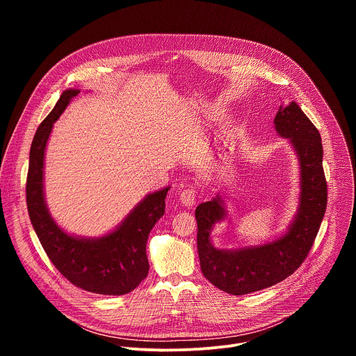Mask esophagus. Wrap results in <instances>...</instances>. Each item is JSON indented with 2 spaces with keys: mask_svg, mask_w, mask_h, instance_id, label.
I'll use <instances>...</instances> for the list:
<instances>
[{
  "mask_svg": "<svg viewBox=\"0 0 356 356\" xmlns=\"http://www.w3.org/2000/svg\"><path fill=\"white\" fill-rule=\"evenodd\" d=\"M195 197H197V188L194 186H188L186 187L181 193H180V201L181 204H184L186 207H193L195 204Z\"/></svg>",
  "mask_w": 356,
  "mask_h": 356,
  "instance_id": "obj_1",
  "label": "esophagus"
}]
</instances>
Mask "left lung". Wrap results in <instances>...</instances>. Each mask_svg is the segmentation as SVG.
Listing matches in <instances>:
<instances>
[{
    "mask_svg": "<svg viewBox=\"0 0 356 356\" xmlns=\"http://www.w3.org/2000/svg\"><path fill=\"white\" fill-rule=\"evenodd\" d=\"M275 128L291 142L301 170L300 206L289 231L265 245L222 250L210 241L213 225L225 217L222 198L217 195L195 209L201 272L211 284L234 296L270 287L294 273L307 258L327 209V180L318 129L296 103L280 107Z\"/></svg>",
    "mask_w": 356,
    "mask_h": 356,
    "instance_id": "obj_1",
    "label": "left lung"
}]
</instances>
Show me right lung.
<instances>
[{"label":"right lung","instance_id":"right-lung-1","mask_svg":"<svg viewBox=\"0 0 356 356\" xmlns=\"http://www.w3.org/2000/svg\"><path fill=\"white\" fill-rule=\"evenodd\" d=\"M79 90H66L55 108L38 127L29 152L26 206L32 227L55 268L74 286L107 296L132 291L147 276L146 242L150 229L165 214L169 187L147 194L124 222L101 238H76L50 217L43 197L44 147L54 122Z\"/></svg>","mask_w":356,"mask_h":356}]
</instances>
